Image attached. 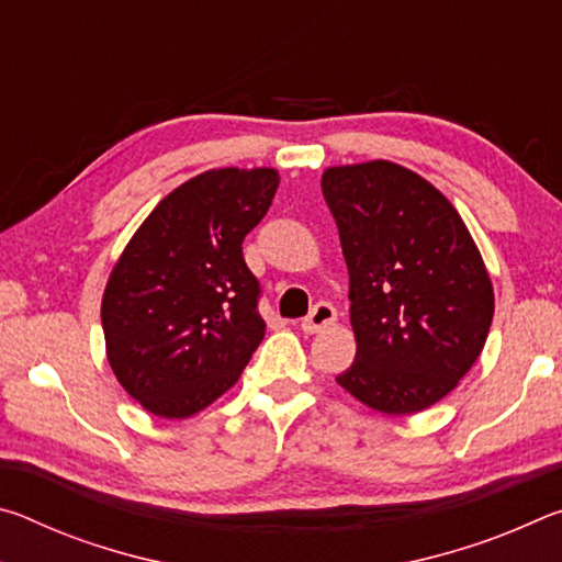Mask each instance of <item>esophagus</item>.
Returning a JSON list of instances; mask_svg holds the SVG:
<instances>
[{
    "mask_svg": "<svg viewBox=\"0 0 562 562\" xmlns=\"http://www.w3.org/2000/svg\"><path fill=\"white\" fill-rule=\"evenodd\" d=\"M335 319H337V310L331 307L329 302H317L310 315L302 319V329L307 331V335H315V331L329 327Z\"/></svg>",
    "mask_w": 562,
    "mask_h": 562,
    "instance_id": "1",
    "label": "esophagus"
}]
</instances>
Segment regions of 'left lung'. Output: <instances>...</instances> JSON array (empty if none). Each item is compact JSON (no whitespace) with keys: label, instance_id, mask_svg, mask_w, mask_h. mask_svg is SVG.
Returning a JSON list of instances; mask_svg holds the SVG:
<instances>
[{"label":"left lung","instance_id":"obj_1","mask_svg":"<svg viewBox=\"0 0 562 562\" xmlns=\"http://www.w3.org/2000/svg\"><path fill=\"white\" fill-rule=\"evenodd\" d=\"M322 195L349 270L357 357L337 384L384 414L439 402L486 345L493 288L461 215L389 160L327 168Z\"/></svg>","mask_w":562,"mask_h":562}]
</instances>
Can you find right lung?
I'll return each mask as SVG.
<instances>
[{
  "label": "right lung",
  "instance_id": "add662e5",
  "mask_svg": "<svg viewBox=\"0 0 562 562\" xmlns=\"http://www.w3.org/2000/svg\"><path fill=\"white\" fill-rule=\"evenodd\" d=\"M272 168L207 170L160 201L131 237L101 302L113 374L164 418L225 394L265 337L245 235L270 211Z\"/></svg>",
  "mask_w": 562,
  "mask_h": 562
}]
</instances>
